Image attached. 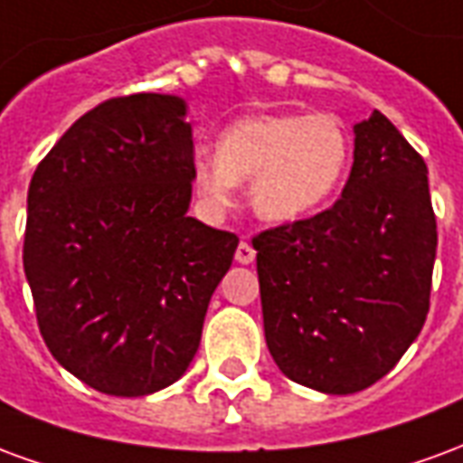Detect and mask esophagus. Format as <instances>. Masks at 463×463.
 <instances>
[{"instance_id": "obj_1", "label": "esophagus", "mask_w": 463, "mask_h": 463, "mask_svg": "<svg viewBox=\"0 0 463 463\" xmlns=\"http://www.w3.org/2000/svg\"><path fill=\"white\" fill-rule=\"evenodd\" d=\"M235 260L242 262V265H250L255 260V248H252L248 241L238 242V250H235Z\"/></svg>"}]
</instances>
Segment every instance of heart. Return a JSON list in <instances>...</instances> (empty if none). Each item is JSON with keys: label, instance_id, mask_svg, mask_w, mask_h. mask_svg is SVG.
Here are the masks:
<instances>
[{"label": "heart", "instance_id": "1", "mask_svg": "<svg viewBox=\"0 0 463 463\" xmlns=\"http://www.w3.org/2000/svg\"><path fill=\"white\" fill-rule=\"evenodd\" d=\"M349 136L332 114H260L218 138L215 158H198L195 191L211 208H228L235 183L250 181L255 213L298 221L330 198L347 171Z\"/></svg>", "mask_w": 463, "mask_h": 463}]
</instances>
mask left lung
<instances>
[{
	"label": "left lung",
	"mask_w": 463,
	"mask_h": 463,
	"mask_svg": "<svg viewBox=\"0 0 463 463\" xmlns=\"http://www.w3.org/2000/svg\"><path fill=\"white\" fill-rule=\"evenodd\" d=\"M265 340L298 384L354 394L424 327L437 258L427 163L387 116L354 126L342 198L252 238Z\"/></svg>",
	"instance_id": "1"
}]
</instances>
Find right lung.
<instances>
[{
    "label": "right lung",
    "mask_w": 463,
    "mask_h": 463,
    "mask_svg": "<svg viewBox=\"0 0 463 463\" xmlns=\"http://www.w3.org/2000/svg\"><path fill=\"white\" fill-rule=\"evenodd\" d=\"M193 133L178 96H114L36 165L24 272L54 359L143 397L183 377L238 235L188 218Z\"/></svg>",
    "instance_id": "1"
}]
</instances>
